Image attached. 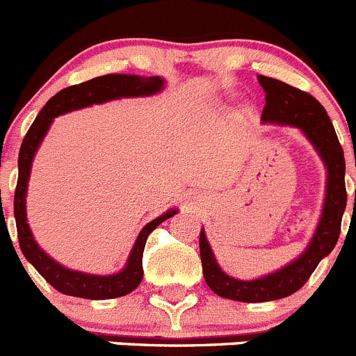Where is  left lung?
Here are the masks:
<instances>
[{
    "label": "left lung",
    "mask_w": 356,
    "mask_h": 356,
    "mask_svg": "<svg viewBox=\"0 0 356 356\" xmlns=\"http://www.w3.org/2000/svg\"><path fill=\"white\" fill-rule=\"evenodd\" d=\"M259 81L266 92L262 121L285 122L291 127L301 128L325 160L326 168H328V184H326L323 217L316 229V235L310 241V246L300 259L289 264L284 269H280L278 273H273L264 278L242 282V280H235L225 275L213 259L205 232L201 229L200 253L207 285L221 298L244 301V303L282 300V298H287L296 291H300L307 284L310 275L316 271L317 264L337 244L339 235H341L342 213H344L346 201H348L344 181V151H342L335 128L326 114L325 106L305 90L296 89L292 85L275 80V78L259 76Z\"/></svg>",
    "instance_id": "1"
}]
</instances>
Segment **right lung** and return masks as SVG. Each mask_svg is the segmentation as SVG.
Wrapping results in <instances>:
<instances>
[{
  "mask_svg": "<svg viewBox=\"0 0 356 356\" xmlns=\"http://www.w3.org/2000/svg\"><path fill=\"white\" fill-rule=\"evenodd\" d=\"M163 80L159 76H131V74H105V76L92 78L83 83L71 85L67 89H62L49 99L42 110L39 112L37 119L31 122L30 130L24 135L21 149H19V176L14 194V216L15 226H17L19 248L26 257L28 262L35 267L39 275L48 282L56 291L67 296H76L85 300H110V298H121L130 294L137 289L143 280V253L146 246L147 235L165 219L172 217L176 210H169L163 216L156 217L155 221L147 222L140 229L139 237L135 241V246L130 253L127 267L121 273L112 276H92L85 273L71 271L65 267L58 266L51 260L35 244L31 232L26 222V212H24V196H26V185L30 178L31 160L35 155L40 140L48 131L53 118L71 112V110L83 108L92 103H103L115 97L128 96H147L155 94L162 89Z\"/></svg>",
  "mask_w": 356,
  "mask_h": 356,
  "instance_id": "obj_1",
  "label": "right lung"
}]
</instances>
